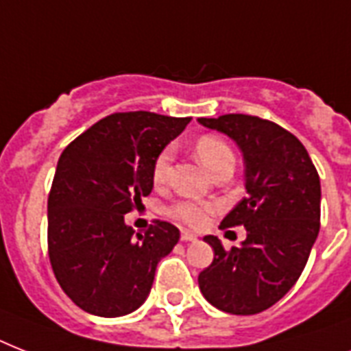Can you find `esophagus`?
Returning a JSON list of instances; mask_svg holds the SVG:
<instances>
[{
	"mask_svg": "<svg viewBox=\"0 0 351 351\" xmlns=\"http://www.w3.org/2000/svg\"><path fill=\"white\" fill-rule=\"evenodd\" d=\"M180 240L182 242H195V240H198V237H197V233H193V231L184 230L180 234Z\"/></svg>",
	"mask_w": 351,
	"mask_h": 351,
	"instance_id": "34e87169",
	"label": "esophagus"
}]
</instances>
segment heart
<instances>
[{
	"label": "heart",
	"mask_w": 351,
	"mask_h": 351,
	"mask_svg": "<svg viewBox=\"0 0 351 351\" xmlns=\"http://www.w3.org/2000/svg\"><path fill=\"white\" fill-rule=\"evenodd\" d=\"M195 154H197L198 162L206 167L208 171H211L215 165L219 164L220 160L233 158L231 154V149L226 145L220 138L217 136H200L195 143ZM171 160V151L169 149H164L162 153L156 156L153 164V182L154 184H160V182L165 178V173H167V167H169ZM213 211V208L209 204L202 202H180L176 204L175 208L171 209V215L175 219L182 220L189 226H202L206 220H208L209 213Z\"/></svg>",
	"instance_id": "heart-1"
}]
</instances>
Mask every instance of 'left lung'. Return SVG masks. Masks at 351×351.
Segmentation results:
<instances>
[{
    "label": "left lung",
    "mask_w": 351,
    "mask_h": 351,
    "mask_svg": "<svg viewBox=\"0 0 351 351\" xmlns=\"http://www.w3.org/2000/svg\"><path fill=\"white\" fill-rule=\"evenodd\" d=\"M198 123L239 145L245 198L220 228L247 231L230 251L213 234L204 237L215 258L198 275V286L209 304L226 313H261L293 288L308 262L321 228V180L299 138L273 121L224 114Z\"/></svg>",
    "instance_id": "1"
}]
</instances>
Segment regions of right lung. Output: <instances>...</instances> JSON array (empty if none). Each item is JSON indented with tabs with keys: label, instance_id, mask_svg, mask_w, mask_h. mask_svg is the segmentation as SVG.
<instances>
[{
	"label": "right lung",
	"instance_id": "add662e5",
	"mask_svg": "<svg viewBox=\"0 0 351 351\" xmlns=\"http://www.w3.org/2000/svg\"><path fill=\"white\" fill-rule=\"evenodd\" d=\"M191 118L117 112L82 132L62 153L52 180L49 258L74 304L98 317H121L145 302L158 262L180 231L156 220L145 234L125 224L153 191V164Z\"/></svg>",
	"mask_w": 351,
	"mask_h": 351
}]
</instances>
